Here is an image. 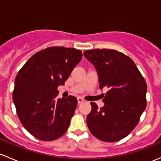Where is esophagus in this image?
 I'll return each instance as SVG.
<instances>
[{
    "label": "esophagus",
    "mask_w": 161,
    "mask_h": 161,
    "mask_svg": "<svg viewBox=\"0 0 161 161\" xmlns=\"http://www.w3.org/2000/svg\"><path fill=\"white\" fill-rule=\"evenodd\" d=\"M77 99H78V103H79V104H80V103H82L85 102V99H82V97H78Z\"/></svg>",
    "instance_id": "1"
}]
</instances>
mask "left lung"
<instances>
[{
    "label": "left lung",
    "instance_id": "1",
    "mask_svg": "<svg viewBox=\"0 0 161 161\" xmlns=\"http://www.w3.org/2000/svg\"><path fill=\"white\" fill-rule=\"evenodd\" d=\"M83 54L97 71L99 88L108 89L103 107L90 103L88 127L102 141H119L133 131L146 109V81L134 62L120 52L97 48Z\"/></svg>",
    "mask_w": 161,
    "mask_h": 161
}]
</instances>
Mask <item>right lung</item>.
Segmentation results:
<instances>
[{"label":"right lung","mask_w":161,"mask_h":161,"mask_svg":"<svg viewBox=\"0 0 161 161\" xmlns=\"http://www.w3.org/2000/svg\"><path fill=\"white\" fill-rule=\"evenodd\" d=\"M82 57L81 50L49 47L32 55L17 74L13 102L24 127L35 138L55 140L69 128L77 99H56L57 89L65 85Z\"/></svg>","instance_id":"1"}]
</instances>
